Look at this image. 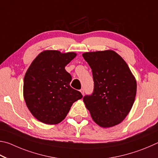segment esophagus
Segmentation results:
<instances>
[{
    "label": "esophagus",
    "instance_id": "esophagus-1",
    "mask_svg": "<svg viewBox=\"0 0 158 158\" xmlns=\"http://www.w3.org/2000/svg\"><path fill=\"white\" fill-rule=\"evenodd\" d=\"M81 92L82 93V95H84V94H85V90H84V89H81Z\"/></svg>",
    "mask_w": 158,
    "mask_h": 158
}]
</instances>
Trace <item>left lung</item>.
<instances>
[{"label": "left lung", "mask_w": 158, "mask_h": 158, "mask_svg": "<svg viewBox=\"0 0 158 158\" xmlns=\"http://www.w3.org/2000/svg\"><path fill=\"white\" fill-rule=\"evenodd\" d=\"M92 69L93 93L83 101L94 122L103 128L120 123L131 111L137 82L128 64L111 50L82 54Z\"/></svg>", "instance_id": "8db88e82"}]
</instances>
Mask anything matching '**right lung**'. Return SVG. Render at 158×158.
Returning a JSON list of instances; mask_svg holds the SVG:
<instances>
[{"label":"right lung","instance_id":"add662e5","mask_svg":"<svg viewBox=\"0 0 158 158\" xmlns=\"http://www.w3.org/2000/svg\"><path fill=\"white\" fill-rule=\"evenodd\" d=\"M76 56L73 52L44 51L33 60L23 81V97L32 114L41 122L57 124L64 120L82 94L70 86L71 76L65 66Z\"/></svg>","mask_w":158,"mask_h":158}]
</instances>
